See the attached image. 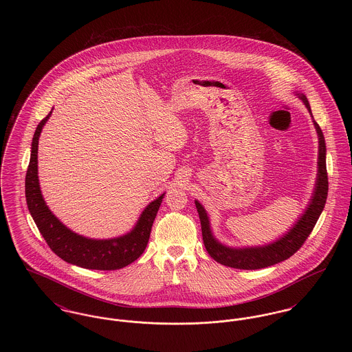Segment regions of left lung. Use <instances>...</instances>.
<instances>
[{"label":"left lung","instance_id":"obj_1","mask_svg":"<svg viewBox=\"0 0 352 352\" xmlns=\"http://www.w3.org/2000/svg\"><path fill=\"white\" fill-rule=\"evenodd\" d=\"M293 94L297 98H300V100L305 104V107L307 108L309 113L313 118L307 98L298 91ZM313 124L318 134V162H317L318 170H317L314 191L301 217L297 219V221L286 234L278 237L277 240L264 245H254V247H228L220 243L214 236L207 211L204 210V207L199 201H195V206L201 219V236H203L204 247L208 252V254L215 261H218L219 264L231 267V268L247 269V270L267 268L287 260L290 256H293L301 248L307 236L311 234L317 220L324 208L326 199H327V191H329V179H327V170H326V142H324L323 133L314 118H313Z\"/></svg>","mask_w":352,"mask_h":352}]
</instances>
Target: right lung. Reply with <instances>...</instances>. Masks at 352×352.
I'll use <instances>...</instances> for the list:
<instances>
[{
  "label": "right lung",
  "mask_w": 352,
  "mask_h": 352,
  "mask_svg": "<svg viewBox=\"0 0 352 352\" xmlns=\"http://www.w3.org/2000/svg\"><path fill=\"white\" fill-rule=\"evenodd\" d=\"M51 113L52 109L35 129L25 181L26 203L39 232L49 244L51 251L68 264L96 270H115L132 264L148 245L151 226L165 192L144 208L133 228L125 234L112 239H92L69 230L51 212L47 203L43 199L38 179V140L45 124L51 118Z\"/></svg>",
  "instance_id": "1"
}]
</instances>
